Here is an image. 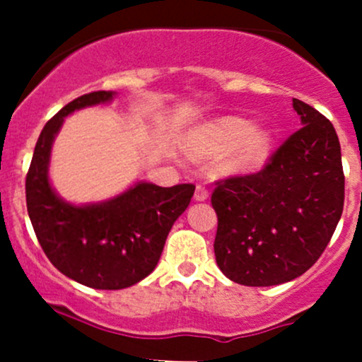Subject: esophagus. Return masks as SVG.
<instances>
[{
	"label": "esophagus",
	"instance_id": "esophagus-1",
	"mask_svg": "<svg viewBox=\"0 0 362 362\" xmlns=\"http://www.w3.org/2000/svg\"><path fill=\"white\" fill-rule=\"evenodd\" d=\"M194 199L196 202H204V199H208V189L203 187V185H198L194 192Z\"/></svg>",
	"mask_w": 362,
	"mask_h": 362
}]
</instances>
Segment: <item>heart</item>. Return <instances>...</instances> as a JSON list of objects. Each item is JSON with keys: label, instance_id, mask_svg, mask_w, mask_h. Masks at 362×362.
Segmentation results:
<instances>
[{"label": "heart", "instance_id": "b5f03b06", "mask_svg": "<svg viewBox=\"0 0 362 362\" xmlns=\"http://www.w3.org/2000/svg\"><path fill=\"white\" fill-rule=\"evenodd\" d=\"M273 147V133L268 127H254L242 117H222L203 126L192 138L189 151L199 158H214L231 151L228 168L252 171L262 166Z\"/></svg>", "mask_w": 362, "mask_h": 362}]
</instances>
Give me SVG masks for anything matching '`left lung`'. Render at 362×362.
<instances>
[{
    "label": "left lung",
    "mask_w": 362,
    "mask_h": 362,
    "mask_svg": "<svg viewBox=\"0 0 362 362\" xmlns=\"http://www.w3.org/2000/svg\"><path fill=\"white\" fill-rule=\"evenodd\" d=\"M301 127L261 171L217 182L215 259L229 280L268 287L312 268L329 243L345 199L341 151L333 124L299 100Z\"/></svg>",
    "instance_id": "left-lung-1"
}]
</instances>
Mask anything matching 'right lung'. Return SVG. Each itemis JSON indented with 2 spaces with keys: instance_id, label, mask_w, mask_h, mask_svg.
Wrapping results in <instances>:
<instances>
[{
  "instance_id": "right-lung-1",
  "label": "right lung",
  "mask_w": 362,
  "mask_h": 362,
  "mask_svg": "<svg viewBox=\"0 0 362 362\" xmlns=\"http://www.w3.org/2000/svg\"><path fill=\"white\" fill-rule=\"evenodd\" d=\"M115 93L96 90L61 108L40 133L25 177V203L40 245L63 275L93 289L134 286L158 266L168 233L194 194L192 184L159 187L138 182L101 203L71 204L49 180L50 151L64 117L108 103Z\"/></svg>"
}]
</instances>
